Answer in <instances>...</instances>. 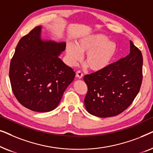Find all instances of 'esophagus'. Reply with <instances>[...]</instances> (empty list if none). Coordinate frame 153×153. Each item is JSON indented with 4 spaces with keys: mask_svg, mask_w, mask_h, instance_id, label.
Returning <instances> with one entry per match:
<instances>
[{
    "mask_svg": "<svg viewBox=\"0 0 153 153\" xmlns=\"http://www.w3.org/2000/svg\"><path fill=\"white\" fill-rule=\"evenodd\" d=\"M76 76L78 77L79 79H82V77H83L82 72H80V71H77V72H76Z\"/></svg>",
    "mask_w": 153,
    "mask_h": 153,
    "instance_id": "34e87169",
    "label": "esophagus"
}]
</instances>
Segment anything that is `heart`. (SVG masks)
<instances>
[{"label": "heart", "mask_w": 153, "mask_h": 153, "mask_svg": "<svg viewBox=\"0 0 153 153\" xmlns=\"http://www.w3.org/2000/svg\"><path fill=\"white\" fill-rule=\"evenodd\" d=\"M116 45L108 41V37L102 34H95L79 39L76 45L69 43L66 46L68 63L74 66L82 58L91 70H103L111 63L116 53Z\"/></svg>", "instance_id": "heart-1"}]
</instances>
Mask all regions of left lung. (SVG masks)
<instances>
[{"label":"left lung","instance_id":"left-lung-1","mask_svg":"<svg viewBox=\"0 0 153 153\" xmlns=\"http://www.w3.org/2000/svg\"><path fill=\"white\" fill-rule=\"evenodd\" d=\"M143 56L130 41V53L103 70L86 74L88 92L84 99L89 114L100 118L117 116L137 97L143 79Z\"/></svg>","mask_w":153,"mask_h":153}]
</instances>
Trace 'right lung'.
Returning <instances> with one entry per match:
<instances>
[{"label":"right lung","instance_id":"add662e5","mask_svg":"<svg viewBox=\"0 0 153 153\" xmlns=\"http://www.w3.org/2000/svg\"><path fill=\"white\" fill-rule=\"evenodd\" d=\"M42 27L22 37L10 65L9 76L16 100L33 111L48 112L57 107L75 72L59 56L66 44L43 41Z\"/></svg>","mask_w":153,"mask_h":153}]
</instances>
